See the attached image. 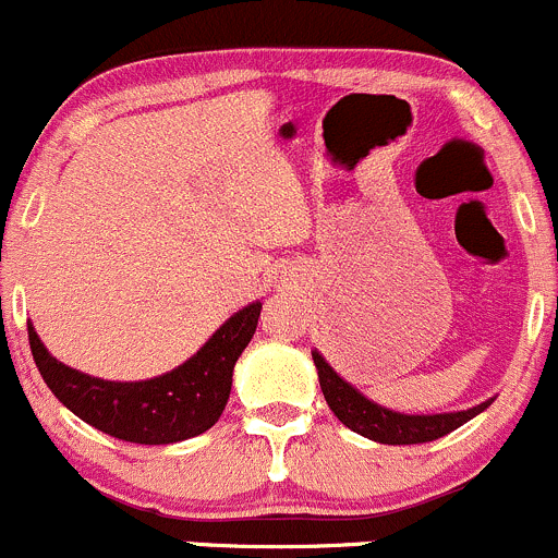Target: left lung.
Listing matches in <instances>:
<instances>
[{
    "label": "left lung",
    "instance_id": "left-lung-1",
    "mask_svg": "<svg viewBox=\"0 0 558 558\" xmlns=\"http://www.w3.org/2000/svg\"><path fill=\"white\" fill-rule=\"evenodd\" d=\"M312 361L314 366H317L319 388H323V396L325 401H328L330 412H333L347 428H352L355 434H361V437L366 439H374V442L379 445L434 442V439L456 432V428L464 426L466 421H472L474 415H480V412L488 410V407L494 404V399H488L483 401V404L469 407V410H461V412L407 415V412L388 410V407L366 399L355 385H350L341 374H336L333 366H330L317 350H312Z\"/></svg>",
    "mask_w": 558,
    "mask_h": 558
}]
</instances>
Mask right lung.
<instances>
[{"mask_svg": "<svg viewBox=\"0 0 558 558\" xmlns=\"http://www.w3.org/2000/svg\"><path fill=\"white\" fill-rule=\"evenodd\" d=\"M260 308V301L239 308L190 361L137 383H113L64 366L46 350L35 325L26 323V328L43 379L73 415L124 442L173 445L219 421L233 388L235 361L255 336Z\"/></svg>", "mask_w": 558, "mask_h": 558, "instance_id": "add662e5", "label": "right lung"}]
</instances>
